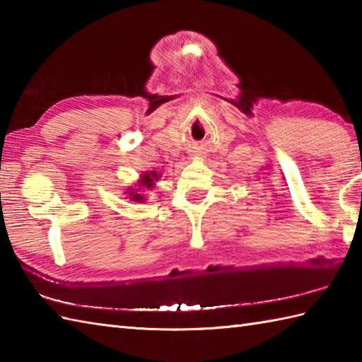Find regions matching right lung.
<instances>
[{"label":"right lung","instance_id":"add662e5","mask_svg":"<svg viewBox=\"0 0 362 362\" xmlns=\"http://www.w3.org/2000/svg\"><path fill=\"white\" fill-rule=\"evenodd\" d=\"M158 179H160V174L156 173V171L143 173L140 175V180L136 182V188L129 187L127 191H124V194H127V197L130 199V201H134V202H144V196L140 194V191L153 188V185H156V182Z\"/></svg>","mask_w":362,"mask_h":362}]
</instances>
